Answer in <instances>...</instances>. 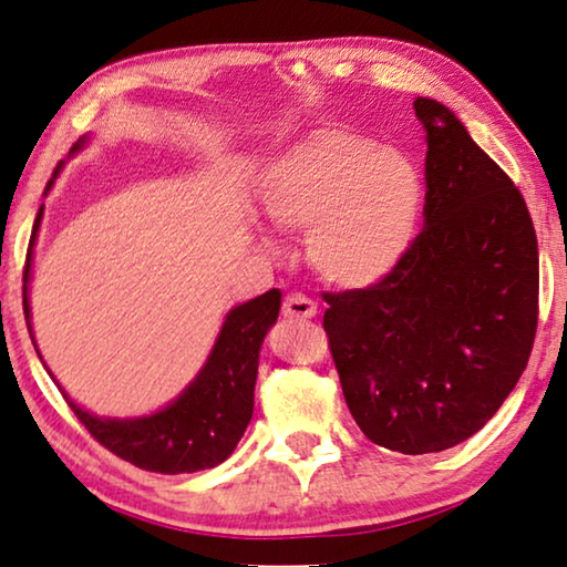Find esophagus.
Masks as SVG:
<instances>
[{"label": "esophagus", "mask_w": 567, "mask_h": 567, "mask_svg": "<svg viewBox=\"0 0 567 567\" xmlns=\"http://www.w3.org/2000/svg\"><path fill=\"white\" fill-rule=\"evenodd\" d=\"M282 316L285 319H313L316 316V303L303 292H292V296L285 298L282 303Z\"/></svg>", "instance_id": "esophagus-1"}]
</instances>
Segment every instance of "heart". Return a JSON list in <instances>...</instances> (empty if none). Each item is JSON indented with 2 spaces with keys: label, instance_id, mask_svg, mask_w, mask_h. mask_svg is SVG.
<instances>
[{
  "label": "heart",
  "instance_id": "heart-1",
  "mask_svg": "<svg viewBox=\"0 0 567 567\" xmlns=\"http://www.w3.org/2000/svg\"><path fill=\"white\" fill-rule=\"evenodd\" d=\"M259 202L271 225L306 233L313 269L342 288L379 282L402 261L425 209L410 155L350 130H316L269 163ZM275 251L277 244L264 238Z\"/></svg>",
  "mask_w": 567,
  "mask_h": 567
}]
</instances>
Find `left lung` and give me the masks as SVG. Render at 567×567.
<instances>
[{
    "label": "left lung",
    "instance_id": "1",
    "mask_svg": "<svg viewBox=\"0 0 567 567\" xmlns=\"http://www.w3.org/2000/svg\"><path fill=\"white\" fill-rule=\"evenodd\" d=\"M427 142L425 228L365 290L327 292L344 402L399 454L466 441L501 410L537 334L539 251L529 209L456 113L417 97Z\"/></svg>",
    "mask_w": 567,
    "mask_h": 567
}]
</instances>
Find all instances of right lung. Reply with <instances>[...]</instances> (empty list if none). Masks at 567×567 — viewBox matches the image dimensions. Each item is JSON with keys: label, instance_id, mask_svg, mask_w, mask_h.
Instances as JSON below:
<instances>
[{"label": "right lung", "instance_id": "obj_1", "mask_svg": "<svg viewBox=\"0 0 567 567\" xmlns=\"http://www.w3.org/2000/svg\"><path fill=\"white\" fill-rule=\"evenodd\" d=\"M87 140L90 137H82L72 147V155H78L87 145ZM54 178L49 181L47 194ZM41 217L43 207L35 217L25 275H22V308H25L30 339H35L33 327H30L28 298L30 261H33V244L38 228H41ZM279 303H282V292L269 290L259 298L248 300V303L230 308L220 327V334H217L213 350H209L196 379L171 404H165L163 410L153 414H142V417H97V414H90L78 402H72L70 394L51 375L49 368L47 371L56 381V386L62 389L78 420L111 454L140 466V470L161 474L213 470V466L223 464L233 454V449L238 446V441L246 433L248 422H251L259 350L267 331L275 327ZM38 358H41V352H38Z\"/></svg>", "mask_w": 567, "mask_h": 567}]
</instances>
